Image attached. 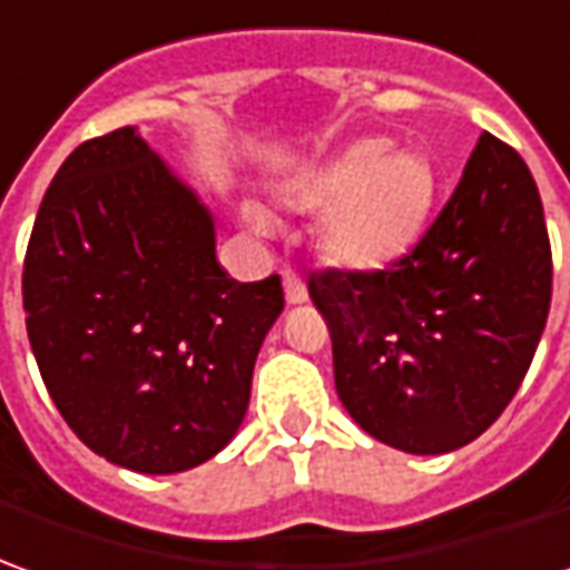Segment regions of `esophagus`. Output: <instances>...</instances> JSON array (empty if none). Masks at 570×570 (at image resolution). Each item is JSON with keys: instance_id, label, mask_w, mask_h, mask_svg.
Masks as SVG:
<instances>
[{"instance_id": "34e87169", "label": "esophagus", "mask_w": 570, "mask_h": 570, "mask_svg": "<svg viewBox=\"0 0 570 570\" xmlns=\"http://www.w3.org/2000/svg\"><path fill=\"white\" fill-rule=\"evenodd\" d=\"M284 289H286V302L289 305H299V302L308 299V289H305V281L293 268H284Z\"/></svg>"}]
</instances>
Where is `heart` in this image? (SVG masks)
<instances>
[{
	"instance_id": "obj_1",
	"label": "heart",
	"mask_w": 570,
	"mask_h": 570,
	"mask_svg": "<svg viewBox=\"0 0 570 570\" xmlns=\"http://www.w3.org/2000/svg\"><path fill=\"white\" fill-rule=\"evenodd\" d=\"M390 139H362L331 161L289 177L277 199L321 215V246L343 268H383L415 243L431 208L433 177L415 153H390ZM246 220L268 234L271 218L246 205Z\"/></svg>"
}]
</instances>
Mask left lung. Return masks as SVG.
<instances>
[{
  "mask_svg": "<svg viewBox=\"0 0 570 570\" xmlns=\"http://www.w3.org/2000/svg\"><path fill=\"white\" fill-rule=\"evenodd\" d=\"M334 381L386 446L440 455L512 402L543 336L552 249L524 158L480 134L462 180L415 246L377 271H312Z\"/></svg>",
  "mask_w": 570,
  "mask_h": 570,
  "instance_id": "1",
  "label": "left lung"
}]
</instances>
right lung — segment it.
<instances>
[{"label":"right lung","mask_w":570,"mask_h":570,"mask_svg":"<svg viewBox=\"0 0 570 570\" xmlns=\"http://www.w3.org/2000/svg\"><path fill=\"white\" fill-rule=\"evenodd\" d=\"M30 350L87 446L139 474L208 462L249 409L284 286L227 277L215 220L134 127L87 139L42 196L24 255Z\"/></svg>","instance_id":"obj_1"}]
</instances>
